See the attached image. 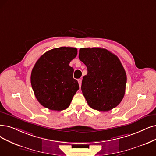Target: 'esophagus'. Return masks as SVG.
I'll return each mask as SVG.
<instances>
[{
  "label": "esophagus",
  "mask_w": 156,
  "mask_h": 156,
  "mask_svg": "<svg viewBox=\"0 0 156 156\" xmlns=\"http://www.w3.org/2000/svg\"><path fill=\"white\" fill-rule=\"evenodd\" d=\"M78 83H79V87L80 88V86H81V83H82V79H78Z\"/></svg>",
  "instance_id": "1"
}]
</instances>
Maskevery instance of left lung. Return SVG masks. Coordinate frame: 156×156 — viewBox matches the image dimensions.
<instances>
[{
	"instance_id": "8db88e82",
	"label": "left lung",
	"mask_w": 156,
	"mask_h": 156,
	"mask_svg": "<svg viewBox=\"0 0 156 156\" xmlns=\"http://www.w3.org/2000/svg\"><path fill=\"white\" fill-rule=\"evenodd\" d=\"M79 58L88 69L81 90L88 105L101 111L116 107L125 95L127 83L120 59L107 49L98 47L80 48Z\"/></svg>"
}]
</instances>
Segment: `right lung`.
I'll use <instances>...</instances> for the list:
<instances>
[{"instance_id": "obj_1", "label": "right lung", "mask_w": 156, "mask_h": 156, "mask_svg": "<svg viewBox=\"0 0 156 156\" xmlns=\"http://www.w3.org/2000/svg\"><path fill=\"white\" fill-rule=\"evenodd\" d=\"M77 49L62 47L46 52L36 61L30 76L31 86L38 101L46 108L62 111L69 106L79 89L73 78L70 61Z\"/></svg>"}]
</instances>
